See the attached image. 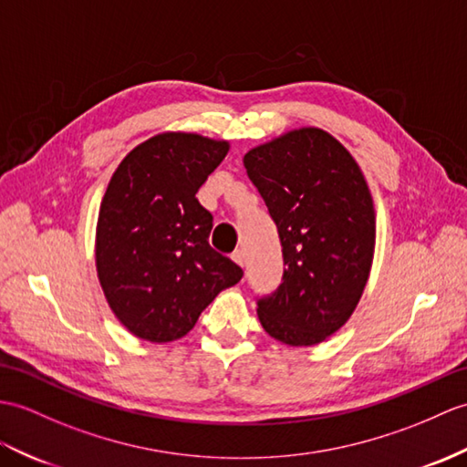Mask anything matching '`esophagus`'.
Returning a JSON list of instances; mask_svg holds the SVG:
<instances>
[{"instance_id":"34e87169","label":"esophagus","mask_w":467,"mask_h":467,"mask_svg":"<svg viewBox=\"0 0 467 467\" xmlns=\"http://www.w3.org/2000/svg\"><path fill=\"white\" fill-rule=\"evenodd\" d=\"M231 258L234 260V263H236L238 266H244V263H246V254H244V251H234V253L231 254Z\"/></svg>"}]
</instances>
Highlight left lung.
<instances>
[{
    "label": "left lung",
    "mask_w": 467,
    "mask_h": 467,
    "mask_svg": "<svg viewBox=\"0 0 467 467\" xmlns=\"http://www.w3.org/2000/svg\"><path fill=\"white\" fill-rule=\"evenodd\" d=\"M243 162L276 223L286 265L280 286L258 298V320L283 344H320L348 322L370 276V189L340 140L317 127L258 145Z\"/></svg>",
    "instance_id": "8db88e82"
}]
</instances>
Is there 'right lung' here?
<instances>
[{
    "instance_id": "add662e5",
    "label": "right lung",
    "mask_w": 467,
    "mask_h": 467,
    "mask_svg": "<svg viewBox=\"0 0 467 467\" xmlns=\"http://www.w3.org/2000/svg\"><path fill=\"white\" fill-rule=\"evenodd\" d=\"M229 153L226 140L161 133L137 145L107 184L95 265L117 320L149 342L182 338L243 268L209 244L213 214L194 194Z\"/></svg>"
}]
</instances>
